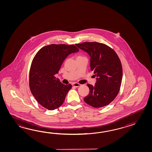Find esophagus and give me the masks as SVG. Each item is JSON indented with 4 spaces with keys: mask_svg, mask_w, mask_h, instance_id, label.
Returning a JSON list of instances; mask_svg holds the SVG:
<instances>
[{
    "mask_svg": "<svg viewBox=\"0 0 152 152\" xmlns=\"http://www.w3.org/2000/svg\"><path fill=\"white\" fill-rule=\"evenodd\" d=\"M72 85H73V86H74V87H80L81 85V84H78V83H74L72 84Z\"/></svg>",
    "mask_w": 152,
    "mask_h": 152,
    "instance_id": "esophagus-1",
    "label": "esophagus"
}]
</instances>
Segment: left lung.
Here are the masks:
<instances>
[{
    "label": "left lung",
    "mask_w": 152,
    "mask_h": 152,
    "mask_svg": "<svg viewBox=\"0 0 152 152\" xmlns=\"http://www.w3.org/2000/svg\"><path fill=\"white\" fill-rule=\"evenodd\" d=\"M90 56V68L97 77L94 86L87 84L90 93L84 101L91 107H100L114 100L120 91L122 67L116 53L110 47L98 42L76 44Z\"/></svg>",
    "instance_id": "8db88e82"
}]
</instances>
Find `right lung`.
Wrapping results in <instances>:
<instances>
[{
  "label": "right lung",
  "mask_w": 152,
  "mask_h": 152,
  "mask_svg": "<svg viewBox=\"0 0 152 152\" xmlns=\"http://www.w3.org/2000/svg\"><path fill=\"white\" fill-rule=\"evenodd\" d=\"M79 49L74 45H46L39 50L32 60L29 73L31 94L42 107L49 110L60 107L65 100L71 84H62L55 75L65 58Z\"/></svg>",
  "instance_id": "add662e5"
}]
</instances>
